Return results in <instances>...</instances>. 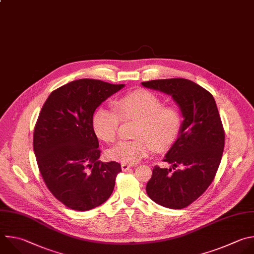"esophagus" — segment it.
Wrapping results in <instances>:
<instances>
[{
  "mask_svg": "<svg viewBox=\"0 0 254 254\" xmlns=\"http://www.w3.org/2000/svg\"><path fill=\"white\" fill-rule=\"evenodd\" d=\"M130 167H131V165H130V164H127V163H122V170H123L124 172H127V171H128Z\"/></svg>",
  "mask_w": 254,
  "mask_h": 254,
  "instance_id": "34e87169",
  "label": "esophagus"
}]
</instances>
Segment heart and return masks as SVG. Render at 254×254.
<instances>
[{"instance_id": "obj_1", "label": "heart", "mask_w": 254, "mask_h": 254, "mask_svg": "<svg viewBox=\"0 0 254 254\" xmlns=\"http://www.w3.org/2000/svg\"><path fill=\"white\" fill-rule=\"evenodd\" d=\"M116 111L100 108L93 116V128L99 138L115 142L123 122L137 121L134 139L122 140L109 151V156L133 164L152 150L170 147L179 137L183 116L175 107H164L160 98L148 91L132 92L115 103Z\"/></svg>"}]
</instances>
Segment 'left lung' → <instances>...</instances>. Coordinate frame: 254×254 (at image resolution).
<instances>
[{
    "instance_id": "left-lung-1",
    "label": "left lung",
    "mask_w": 254,
    "mask_h": 254,
    "mask_svg": "<svg viewBox=\"0 0 254 254\" xmlns=\"http://www.w3.org/2000/svg\"><path fill=\"white\" fill-rule=\"evenodd\" d=\"M171 95L185 118L179 138L162 159L173 167L155 165L146 185L157 204L182 209L195 201L213 182L224 148V129L212 95L187 78L141 82Z\"/></svg>"
}]
</instances>
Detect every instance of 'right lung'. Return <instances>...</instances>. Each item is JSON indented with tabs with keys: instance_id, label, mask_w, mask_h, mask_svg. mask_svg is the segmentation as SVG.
<instances>
[{
	"instance_id": "1",
	"label": "right lung",
	"mask_w": 254,
	"mask_h": 254,
	"mask_svg": "<svg viewBox=\"0 0 254 254\" xmlns=\"http://www.w3.org/2000/svg\"><path fill=\"white\" fill-rule=\"evenodd\" d=\"M123 88L100 79L73 80L52 92L41 110L33 139L37 163L48 190L70 209H93L113 193L122 166L99 160L92 122L96 109Z\"/></svg>"
}]
</instances>
